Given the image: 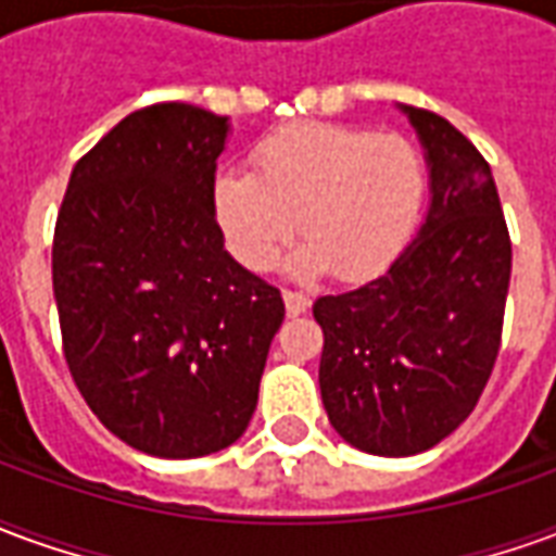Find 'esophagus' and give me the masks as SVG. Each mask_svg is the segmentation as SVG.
Segmentation results:
<instances>
[{
	"instance_id": "34e87169",
	"label": "esophagus",
	"mask_w": 556,
	"mask_h": 556,
	"mask_svg": "<svg viewBox=\"0 0 556 556\" xmlns=\"http://www.w3.org/2000/svg\"><path fill=\"white\" fill-rule=\"evenodd\" d=\"M282 301H286V313L289 315H303L309 309V298L303 294V291H282Z\"/></svg>"
}]
</instances>
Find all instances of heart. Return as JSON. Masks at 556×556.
Here are the masks:
<instances>
[{
	"label": "heart",
	"mask_w": 556,
	"mask_h": 556,
	"mask_svg": "<svg viewBox=\"0 0 556 556\" xmlns=\"http://www.w3.org/2000/svg\"><path fill=\"white\" fill-rule=\"evenodd\" d=\"M426 190V163L410 139L306 122L262 139L253 172H223L214 211L231 253L253 270L274 262L298 219L306 243L291 270L361 282L408 247Z\"/></svg>",
	"instance_id": "heart-1"
}]
</instances>
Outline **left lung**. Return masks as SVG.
Returning <instances> with one entry per match:
<instances>
[{"label":"left lung","instance_id":"obj_1","mask_svg":"<svg viewBox=\"0 0 556 556\" xmlns=\"http://www.w3.org/2000/svg\"><path fill=\"white\" fill-rule=\"evenodd\" d=\"M402 110L429 157V217L381 277L313 303L327 419L372 455L426 453L470 417L501 351L513 274L485 157L438 113Z\"/></svg>","mask_w":556,"mask_h":556}]
</instances>
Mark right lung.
Segmentation results:
<instances>
[{
    "label": "right lung",
    "mask_w": 556,
    "mask_h": 556,
    "mask_svg": "<svg viewBox=\"0 0 556 556\" xmlns=\"http://www.w3.org/2000/svg\"><path fill=\"white\" fill-rule=\"evenodd\" d=\"M229 118L151 103L77 160L55 217L62 351L134 450L199 458L241 438L282 294L223 250L214 172Z\"/></svg>",
    "instance_id": "obj_1"
}]
</instances>
